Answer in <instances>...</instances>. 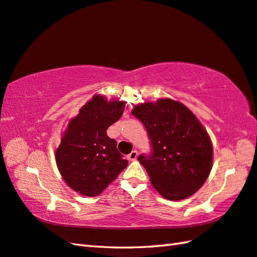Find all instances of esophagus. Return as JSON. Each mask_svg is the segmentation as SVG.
<instances>
[{"label": "esophagus", "mask_w": 257, "mask_h": 257, "mask_svg": "<svg viewBox=\"0 0 257 257\" xmlns=\"http://www.w3.org/2000/svg\"><path fill=\"white\" fill-rule=\"evenodd\" d=\"M128 160L129 161H135L137 158H138V152H137L136 150L135 151H131V153L128 154Z\"/></svg>", "instance_id": "esophagus-1"}]
</instances>
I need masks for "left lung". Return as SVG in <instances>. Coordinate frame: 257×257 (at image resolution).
<instances>
[{
    "mask_svg": "<svg viewBox=\"0 0 257 257\" xmlns=\"http://www.w3.org/2000/svg\"><path fill=\"white\" fill-rule=\"evenodd\" d=\"M131 112L145 124L151 140L152 154L138 160L152 186L169 200L194 195L209 176L213 162L212 142L199 119L171 98L138 104Z\"/></svg>",
    "mask_w": 257,
    "mask_h": 257,
    "instance_id": "left-lung-1",
    "label": "left lung"
}]
</instances>
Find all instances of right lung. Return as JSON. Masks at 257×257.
<instances>
[{
    "label": "right lung",
    "mask_w": 257,
    "mask_h": 257,
    "mask_svg": "<svg viewBox=\"0 0 257 257\" xmlns=\"http://www.w3.org/2000/svg\"><path fill=\"white\" fill-rule=\"evenodd\" d=\"M126 101L95 94L71 118L56 150V163L64 182L76 193L98 196L127 168L117 142L106 130L121 117Z\"/></svg>",
    "instance_id": "1"
}]
</instances>
